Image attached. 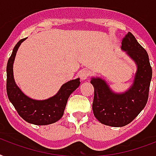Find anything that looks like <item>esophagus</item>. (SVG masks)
Instances as JSON below:
<instances>
[{"label": "esophagus", "mask_w": 156, "mask_h": 156, "mask_svg": "<svg viewBox=\"0 0 156 156\" xmlns=\"http://www.w3.org/2000/svg\"><path fill=\"white\" fill-rule=\"evenodd\" d=\"M89 71H87V70L83 69L80 72V79H81L82 80H85L89 77Z\"/></svg>", "instance_id": "obj_1"}]
</instances>
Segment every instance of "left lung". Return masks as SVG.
Wrapping results in <instances>:
<instances>
[{
	"label": "left lung",
	"mask_w": 156,
	"mask_h": 156,
	"mask_svg": "<svg viewBox=\"0 0 156 156\" xmlns=\"http://www.w3.org/2000/svg\"><path fill=\"white\" fill-rule=\"evenodd\" d=\"M122 49L127 51L137 65L134 82L127 92L115 94L100 78H93L94 88L93 112L102 124L122 127L132 122L147 104L149 96L152 69L146 49L137 41L131 32L122 39Z\"/></svg>",
	"instance_id": "1"
}]
</instances>
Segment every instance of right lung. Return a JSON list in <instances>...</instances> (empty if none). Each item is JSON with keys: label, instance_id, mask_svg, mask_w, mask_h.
<instances>
[{"label": "right lung", "instance_id": "add662e5", "mask_svg": "<svg viewBox=\"0 0 156 156\" xmlns=\"http://www.w3.org/2000/svg\"><path fill=\"white\" fill-rule=\"evenodd\" d=\"M24 39L20 40L14 46L11 56L7 62L6 91L9 100L11 102L18 114L31 124L47 125L61 119L63 115L67 99L72 92L79 87V79L72 80L64 84L55 96L44 101H37L29 98L16 85L13 75V62L18 48Z\"/></svg>", "mask_w": 156, "mask_h": 156}]
</instances>
